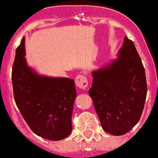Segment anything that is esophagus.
<instances>
[{
  "mask_svg": "<svg viewBox=\"0 0 158 158\" xmlns=\"http://www.w3.org/2000/svg\"><path fill=\"white\" fill-rule=\"evenodd\" d=\"M75 84L78 88H81V89H85L88 85L87 77L84 75H77L76 79H75Z\"/></svg>",
  "mask_w": 158,
  "mask_h": 158,
  "instance_id": "esophagus-1",
  "label": "esophagus"
}]
</instances>
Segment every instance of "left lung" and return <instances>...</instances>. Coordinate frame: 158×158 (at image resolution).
<instances>
[{
	"mask_svg": "<svg viewBox=\"0 0 158 158\" xmlns=\"http://www.w3.org/2000/svg\"><path fill=\"white\" fill-rule=\"evenodd\" d=\"M92 77L88 94L102 128L114 135L127 133L139 121L147 96L144 67L134 43L124 37L118 58Z\"/></svg>",
	"mask_w": 158,
	"mask_h": 158,
	"instance_id": "left-lung-1",
	"label": "left lung"
}]
</instances>
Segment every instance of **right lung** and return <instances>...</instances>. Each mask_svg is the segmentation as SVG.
Returning a JSON list of instances; mask_svg holds the SVG:
<instances>
[{
    "label": "right lung",
    "instance_id": "obj_1",
    "mask_svg": "<svg viewBox=\"0 0 158 158\" xmlns=\"http://www.w3.org/2000/svg\"><path fill=\"white\" fill-rule=\"evenodd\" d=\"M24 41L17 48L12 69L17 107L35 134L49 140L65 139L72 131L74 79L36 75L24 58Z\"/></svg>",
    "mask_w": 158,
    "mask_h": 158
}]
</instances>
